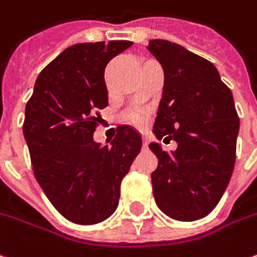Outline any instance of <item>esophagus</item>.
I'll return each instance as SVG.
<instances>
[{
    "instance_id": "obj_1",
    "label": "esophagus",
    "mask_w": 257,
    "mask_h": 257,
    "mask_svg": "<svg viewBox=\"0 0 257 257\" xmlns=\"http://www.w3.org/2000/svg\"><path fill=\"white\" fill-rule=\"evenodd\" d=\"M142 145H144V148L148 147V135H142Z\"/></svg>"
}]
</instances>
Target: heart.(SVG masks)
I'll return each mask as SVG.
<instances>
[{"instance_id": "1", "label": "heart", "mask_w": 257, "mask_h": 257, "mask_svg": "<svg viewBox=\"0 0 257 257\" xmlns=\"http://www.w3.org/2000/svg\"><path fill=\"white\" fill-rule=\"evenodd\" d=\"M126 119L137 126H142L147 122V113L142 110H132L126 115Z\"/></svg>"}]
</instances>
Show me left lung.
<instances>
[{"mask_svg":"<svg viewBox=\"0 0 257 257\" xmlns=\"http://www.w3.org/2000/svg\"><path fill=\"white\" fill-rule=\"evenodd\" d=\"M147 49L164 69L154 134L177 142L171 155L150 144L158 158L151 174L154 198L174 220L194 221L210 214L227 188L239 116L213 63L167 40H151Z\"/></svg>","mask_w":257,"mask_h":257,"instance_id":"left-lung-1","label":"left lung"}]
</instances>
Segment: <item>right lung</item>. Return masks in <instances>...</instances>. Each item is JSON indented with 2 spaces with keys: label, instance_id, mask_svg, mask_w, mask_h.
Wrapping results in <instances>:
<instances>
[{
  "label": "right lung",
  "instance_id": "add662e5",
  "mask_svg": "<svg viewBox=\"0 0 257 257\" xmlns=\"http://www.w3.org/2000/svg\"><path fill=\"white\" fill-rule=\"evenodd\" d=\"M132 46L128 40L79 43L39 74L26 105L23 134L37 183L63 217L96 224L113 214L120 183L142 147L129 125L117 126L112 147L93 141L107 106L105 67Z\"/></svg>",
  "mask_w": 257,
  "mask_h": 257
}]
</instances>
